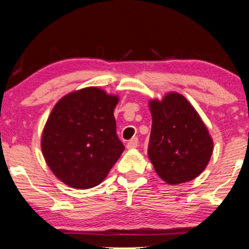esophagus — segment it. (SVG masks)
<instances>
[{
  "label": "esophagus",
  "instance_id": "esophagus-1",
  "mask_svg": "<svg viewBox=\"0 0 249 249\" xmlns=\"http://www.w3.org/2000/svg\"><path fill=\"white\" fill-rule=\"evenodd\" d=\"M137 146H138V138H132L131 141H128L126 144V147L128 150H132V148H136Z\"/></svg>",
  "mask_w": 249,
  "mask_h": 249
}]
</instances>
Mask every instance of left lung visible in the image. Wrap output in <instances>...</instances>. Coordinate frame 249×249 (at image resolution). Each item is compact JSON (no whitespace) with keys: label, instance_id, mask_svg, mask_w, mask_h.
<instances>
[{"label":"left lung","instance_id":"1","mask_svg":"<svg viewBox=\"0 0 249 249\" xmlns=\"http://www.w3.org/2000/svg\"><path fill=\"white\" fill-rule=\"evenodd\" d=\"M152 128L148 158L166 184L178 185L200 176L213 153V139L191 103L177 92L148 102Z\"/></svg>","mask_w":249,"mask_h":249}]
</instances>
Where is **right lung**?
Listing matches in <instances>:
<instances>
[{
    "mask_svg": "<svg viewBox=\"0 0 249 249\" xmlns=\"http://www.w3.org/2000/svg\"><path fill=\"white\" fill-rule=\"evenodd\" d=\"M119 97L89 87L62 97L43 128L41 148L55 176L77 190L107 178L124 151L113 116Z\"/></svg>",
    "mask_w": 249,
    "mask_h": 249,
    "instance_id": "1",
    "label": "right lung"
}]
</instances>
